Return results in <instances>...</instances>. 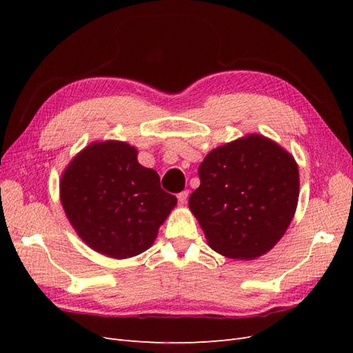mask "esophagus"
Masks as SVG:
<instances>
[{
    "label": "esophagus",
    "instance_id": "obj_1",
    "mask_svg": "<svg viewBox=\"0 0 353 353\" xmlns=\"http://www.w3.org/2000/svg\"><path fill=\"white\" fill-rule=\"evenodd\" d=\"M187 199H188V191L187 190L181 191V193L178 194V201L181 203V205H184V203L187 201Z\"/></svg>",
    "mask_w": 353,
    "mask_h": 353
}]
</instances>
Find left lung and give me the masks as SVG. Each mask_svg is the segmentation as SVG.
Segmentation results:
<instances>
[{
  "label": "left lung",
  "instance_id": "obj_1",
  "mask_svg": "<svg viewBox=\"0 0 353 353\" xmlns=\"http://www.w3.org/2000/svg\"><path fill=\"white\" fill-rule=\"evenodd\" d=\"M188 199L210 248L250 261L284 236L299 200V169L281 145L250 134L212 150Z\"/></svg>",
  "mask_w": 353,
  "mask_h": 353
}]
</instances>
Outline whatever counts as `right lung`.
<instances>
[{
	"mask_svg": "<svg viewBox=\"0 0 353 353\" xmlns=\"http://www.w3.org/2000/svg\"><path fill=\"white\" fill-rule=\"evenodd\" d=\"M123 141L91 143L72 159L60 179V200L78 236L114 259L145 252L176 205L156 170L137 160Z\"/></svg>",
	"mask_w": 353,
	"mask_h": 353,
	"instance_id": "right-lung-1",
	"label": "right lung"
}]
</instances>
